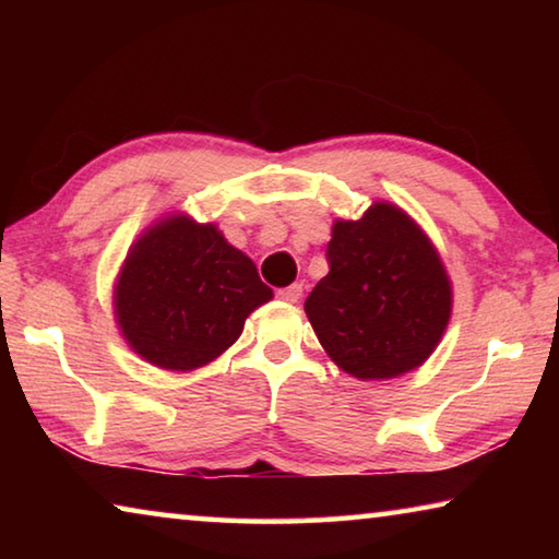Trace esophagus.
<instances>
[{
  "label": "esophagus",
  "instance_id": "esophagus-1",
  "mask_svg": "<svg viewBox=\"0 0 559 559\" xmlns=\"http://www.w3.org/2000/svg\"><path fill=\"white\" fill-rule=\"evenodd\" d=\"M276 296H278L281 300H286V302H298L300 296H302V286H300V283H293V286L278 288Z\"/></svg>",
  "mask_w": 559,
  "mask_h": 559
}]
</instances>
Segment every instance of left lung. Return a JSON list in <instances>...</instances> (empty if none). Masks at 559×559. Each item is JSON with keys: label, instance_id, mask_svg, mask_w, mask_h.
Wrapping results in <instances>:
<instances>
[{"label": "left lung", "instance_id": "8db88e82", "mask_svg": "<svg viewBox=\"0 0 559 559\" xmlns=\"http://www.w3.org/2000/svg\"><path fill=\"white\" fill-rule=\"evenodd\" d=\"M328 266L306 313L340 370L390 380L437 349L451 318V281L429 236L400 206L374 202L362 219H337Z\"/></svg>", "mask_w": 559, "mask_h": 559}]
</instances>
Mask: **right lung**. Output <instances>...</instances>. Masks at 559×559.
<instances>
[{"label": "right lung", "mask_w": 559, "mask_h": 559, "mask_svg": "<svg viewBox=\"0 0 559 559\" xmlns=\"http://www.w3.org/2000/svg\"><path fill=\"white\" fill-rule=\"evenodd\" d=\"M273 298L253 261L214 224L185 214L130 246L112 306L122 337L150 365L187 372L239 340L246 318Z\"/></svg>", "instance_id": "right-lung-1"}]
</instances>
